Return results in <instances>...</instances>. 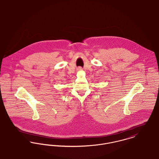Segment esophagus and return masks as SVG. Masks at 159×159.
I'll use <instances>...</instances> for the list:
<instances>
[{
	"instance_id": "34e87169",
	"label": "esophagus",
	"mask_w": 159,
	"mask_h": 159,
	"mask_svg": "<svg viewBox=\"0 0 159 159\" xmlns=\"http://www.w3.org/2000/svg\"><path fill=\"white\" fill-rule=\"evenodd\" d=\"M77 70H82V68H81V67H79V68H77Z\"/></svg>"
}]
</instances>
